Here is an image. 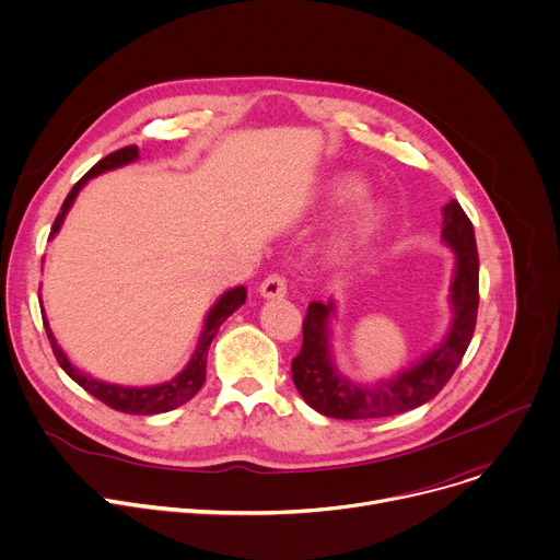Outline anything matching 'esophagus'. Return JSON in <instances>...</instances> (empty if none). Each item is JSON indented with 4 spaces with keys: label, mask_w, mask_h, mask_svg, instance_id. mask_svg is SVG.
<instances>
[{
    "label": "esophagus",
    "mask_w": 560,
    "mask_h": 560,
    "mask_svg": "<svg viewBox=\"0 0 560 560\" xmlns=\"http://www.w3.org/2000/svg\"><path fill=\"white\" fill-rule=\"evenodd\" d=\"M260 295L267 300H282L287 295V282L280 276H269L260 284Z\"/></svg>",
    "instance_id": "obj_1"
}]
</instances>
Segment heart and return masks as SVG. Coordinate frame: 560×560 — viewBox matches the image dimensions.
<instances>
[{"mask_svg":"<svg viewBox=\"0 0 560 560\" xmlns=\"http://www.w3.org/2000/svg\"><path fill=\"white\" fill-rule=\"evenodd\" d=\"M364 191H366L364 179L355 175H340L323 186V191L316 196V200L323 205L340 207V205L355 202ZM385 224H387V211L381 205H374V202L362 205L331 235L327 244V260L334 267L353 265L369 252L371 244L381 237Z\"/></svg>","mask_w":560,"mask_h":560,"instance_id":"b5f03b06","label":"heart"}]
</instances>
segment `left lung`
I'll return each mask as SVG.
<instances>
[{"mask_svg":"<svg viewBox=\"0 0 560 560\" xmlns=\"http://www.w3.org/2000/svg\"><path fill=\"white\" fill-rule=\"evenodd\" d=\"M441 240L454 252L450 282V329L418 360L392 378L355 383L340 374L334 355L336 300L312 302L302 323V349L291 360V376L304 402L323 416L340 420H366L402 413L429 402L460 364L476 327L478 314V248L469 218L456 200L443 207Z\"/></svg>","mask_w":560,"mask_h":560,"instance_id":"8db88e82","label":"left lung"}]
</instances>
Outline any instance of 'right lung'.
Returning <instances> with one entry per match:
<instances>
[{
    "label": "right lung",
    "mask_w": 560,
    "mask_h": 560,
    "mask_svg": "<svg viewBox=\"0 0 560 560\" xmlns=\"http://www.w3.org/2000/svg\"><path fill=\"white\" fill-rule=\"evenodd\" d=\"M140 160V149L138 147H124L110 155H106L104 160H100L75 186L71 189V194L67 196L65 205H61L55 222H52V229H50V240L59 233L61 224H65L67 220V213L71 211V207L75 205L80 191L84 189V186L89 184V179L106 173V171H113V168H121L127 166L131 162ZM246 300V289L244 287H233L229 291H224L215 304L209 308V314L205 316V327L200 331V338H198V345L189 358V362H186V366L179 371L177 376H173L171 381L166 383H160V385H149V387H131V385H115V383H104V381H97L89 374H84L82 369H78L69 355L65 353V349H61L50 331V325L46 320V314H42L44 318V327H46V336H48V342L52 347V353L59 362V366L67 371V374L84 389L89 392L91 396H95L97 400H102L104 405H108L110 409L115 411H124V413H136V416H151V413H164V411H171L184 402H189L205 385L207 381V355H209V347H211V340L215 338L220 325L235 312V308H240ZM42 306V302H39Z\"/></svg>",
    "instance_id": "1"
}]
</instances>
